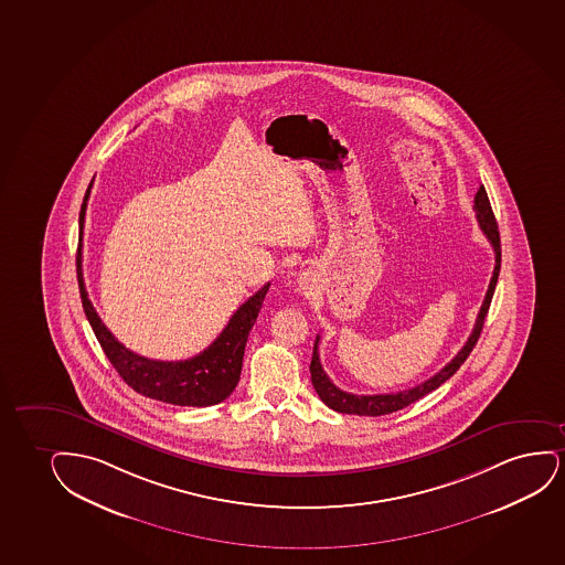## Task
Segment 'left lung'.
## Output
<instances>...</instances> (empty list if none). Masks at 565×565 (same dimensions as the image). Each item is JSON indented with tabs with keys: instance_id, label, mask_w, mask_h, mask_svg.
Instances as JSON below:
<instances>
[{
	"instance_id": "1",
	"label": "left lung",
	"mask_w": 565,
	"mask_h": 565,
	"mask_svg": "<svg viewBox=\"0 0 565 565\" xmlns=\"http://www.w3.org/2000/svg\"><path fill=\"white\" fill-rule=\"evenodd\" d=\"M473 210H476V217H478L479 228L483 231V235L487 236V241L491 243L494 250V269L489 288H487L486 300L481 303L479 309L478 319L473 324L470 338L466 340L465 348L458 351L455 359H450V363L445 364L441 371L437 372L436 376L422 382L420 386L411 387L405 392L386 393V395H353V393L343 392L340 387L334 386L330 382L327 372L322 371L321 359H319V340L317 337L313 345V358H311V364H309V371H311V382H313L315 392L319 393L322 403L327 407L337 411V413H343V415H359V416H382L401 411V408L408 407L411 403L422 399L424 395H428L429 392H434L437 387L441 386L444 382L455 374L460 369V364L465 363L471 350L476 348L478 343L479 334L483 330L486 324L487 311L493 300L494 286L499 280L500 273V235L499 225L494 220L493 207L487 196L486 186L481 185L476 193L473 199Z\"/></svg>"
}]
</instances>
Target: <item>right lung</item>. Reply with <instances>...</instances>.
Masks as SVG:
<instances>
[{
	"mask_svg": "<svg viewBox=\"0 0 565 565\" xmlns=\"http://www.w3.org/2000/svg\"><path fill=\"white\" fill-rule=\"evenodd\" d=\"M92 183L87 186L86 196L79 207L76 273H78L79 298H82L87 321L92 324L108 361L113 363L128 386L150 399L179 405V407H210L227 399L241 379L246 340L256 322L259 309L264 306L269 282L262 286L254 296L244 301L241 308L236 309L222 334L199 355L185 361H154V359L137 355L113 337V332L103 324L99 315L87 298L84 273H82V236H84V220H86Z\"/></svg>",
	"mask_w": 565,
	"mask_h": 565,
	"instance_id": "obj_1",
	"label": "right lung"
}]
</instances>
